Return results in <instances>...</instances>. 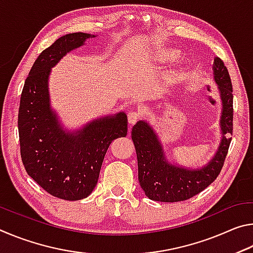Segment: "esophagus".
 Here are the masks:
<instances>
[{"label": "esophagus", "mask_w": 253, "mask_h": 253, "mask_svg": "<svg viewBox=\"0 0 253 253\" xmlns=\"http://www.w3.org/2000/svg\"><path fill=\"white\" fill-rule=\"evenodd\" d=\"M140 118H142V115L137 113V111H129V113H128V123H129L130 125H135Z\"/></svg>", "instance_id": "1"}]
</instances>
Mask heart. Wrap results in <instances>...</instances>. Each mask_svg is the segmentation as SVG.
Returning <instances> with one entry per match:
<instances>
[{
	"mask_svg": "<svg viewBox=\"0 0 253 253\" xmlns=\"http://www.w3.org/2000/svg\"><path fill=\"white\" fill-rule=\"evenodd\" d=\"M164 55H166V57L169 58V59H174V58H176V57H177L178 53L176 52V51H170V52H166V53H164Z\"/></svg>",
	"mask_w": 253,
	"mask_h": 253,
	"instance_id": "obj_1",
	"label": "heart"
}]
</instances>
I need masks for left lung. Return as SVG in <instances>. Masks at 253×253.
<instances>
[{"label": "left lung", "instance_id": "1", "mask_svg": "<svg viewBox=\"0 0 253 253\" xmlns=\"http://www.w3.org/2000/svg\"><path fill=\"white\" fill-rule=\"evenodd\" d=\"M214 80L219 85L222 110L221 129L223 138L215 156L201 169H186L169 164L162 145L152 127L138 122L131 129L137 162L138 181L148 199L158 202H179L193 198L215 181L223 168L233 132V93L229 71L219 57L213 62Z\"/></svg>", "mask_w": 253, "mask_h": 253}]
</instances>
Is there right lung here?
<instances>
[{
	"instance_id": "1",
	"label": "right lung",
	"mask_w": 253,
	"mask_h": 253,
	"mask_svg": "<svg viewBox=\"0 0 253 253\" xmlns=\"http://www.w3.org/2000/svg\"><path fill=\"white\" fill-rule=\"evenodd\" d=\"M93 37L69 33L42 51L25 79L20 99L18 127L24 169L45 192L67 201L84 199L91 193L109 145L127 135L124 113L97 119L77 132H67L51 110V68L67 52Z\"/></svg>"
}]
</instances>
